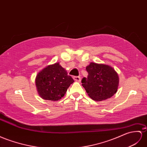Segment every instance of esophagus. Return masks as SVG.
I'll use <instances>...</instances> for the list:
<instances>
[{
  "label": "esophagus",
  "instance_id": "1",
  "mask_svg": "<svg viewBox=\"0 0 147 147\" xmlns=\"http://www.w3.org/2000/svg\"><path fill=\"white\" fill-rule=\"evenodd\" d=\"M73 79H74V80L76 81H78V82L81 81V78L80 76H74Z\"/></svg>",
  "mask_w": 147,
  "mask_h": 147
}]
</instances>
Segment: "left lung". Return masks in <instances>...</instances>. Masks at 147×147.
Segmentation results:
<instances>
[{"label": "left lung", "instance_id": "1", "mask_svg": "<svg viewBox=\"0 0 147 147\" xmlns=\"http://www.w3.org/2000/svg\"><path fill=\"white\" fill-rule=\"evenodd\" d=\"M88 78L81 80L82 86L91 99L101 101L110 98L118 89L119 76L112 67L91 63L86 67Z\"/></svg>", "mask_w": 147, "mask_h": 147}]
</instances>
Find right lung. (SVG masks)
<instances>
[{"instance_id":"add662e5","label":"right lung","mask_w":147,"mask_h":147,"mask_svg":"<svg viewBox=\"0 0 147 147\" xmlns=\"http://www.w3.org/2000/svg\"><path fill=\"white\" fill-rule=\"evenodd\" d=\"M72 77L59 63L49 65L37 74L36 86L41 98L58 100L65 96L69 86L73 83Z\"/></svg>"}]
</instances>
